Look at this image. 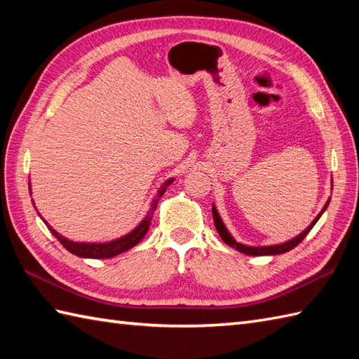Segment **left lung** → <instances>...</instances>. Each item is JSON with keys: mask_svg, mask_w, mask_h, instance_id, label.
I'll return each mask as SVG.
<instances>
[{"mask_svg": "<svg viewBox=\"0 0 359 359\" xmlns=\"http://www.w3.org/2000/svg\"><path fill=\"white\" fill-rule=\"evenodd\" d=\"M332 188H333V180H332ZM329 203H330V197H329V201L325 202L321 212H319V215L313 219V222H311L301 234H297L296 238L285 241L282 243H274V245H264V247H251V245H245V243H241V242L236 241L231 236V233L226 230L224 220L220 219V215L217 212V208H216L215 203H212V219H215V225H216L217 233L220 234V238H222V241L226 243V245H230L238 251H241V253L248 255V256H276V255L287 253V251L293 250L296 245H299V243L304 241V238H306V236L309 234V231L311 230V228H313V225L318 222L319 217L323 216V212L327 210V207H329Z\"/></svg>", "mask_w": 359, "mask_h": 359, "instance_id": "left-lung-1", "label": "left lung"}]
</instances>
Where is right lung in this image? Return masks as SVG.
<instances>
[{
  "label": "right lung",
  "instance_id": "right-lung-1",
  "mask_svg": "<svg viewBox=\"0 0 359 359\" xmlns=\"http://www.w3.org/2000/svg\"><path fill=\"white\" fill-rule=\"evenodd\" d=\"M172 182H174V177L168 179L165 184H162V187L158 188L157 194L154 196V199H152V202L149 205L147 216L140 220V224L137 225L133 231H129L128 234L121 236V238L109 241V242H74L71 239L65 238V236H62L58 231L53 230V228L41 217L40 212H38V215H40V217L44 220V224L48 225L50 233L55 236V238L60 241V243H62V245L67 251H69V253L79 256V257H88V259H108V257H114L120 253H125V251H128V250H131L144 238V234H147L149 230L152 215H154V211L157 208V202L160 201V197L165 194L166 188L170 187ZM29 189H30V182H29ZM30 194H32V191H30ZM34 207H35V203H34Z\"/></svg>",
  "mask_w": 359,
  "mask_h": 359
}]
</instances>
